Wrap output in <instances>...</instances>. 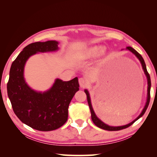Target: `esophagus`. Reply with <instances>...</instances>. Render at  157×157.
<instances>
[{
	"label": "esophagus",
	"instance_id": "34e87169",
	"mask_svg": "<svg viewBox=\"0 0 157 157\" xmlns=\"http://www.w3.org/2000/svg\"><path fill=\"white\" fill-rule=\"evenodd\" d=\"M78 82H79V85H80V86L81 87H85L87 86V81L86 80V79H84L83 78H80L78 79Z\"/></svg>",
	"mask_w": 157,
	"mask_h": 157
}]
</instances>
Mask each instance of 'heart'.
<instances>
[{"instance_id":"obj_1","label":"heart","mask_w":157,"mask_h":157,"mask_svg":"<svg viewBox=\"0 0 157 157\" xmlns=\"http://www.w3.org/2000/svg\"><path fill=\"white\" fill-rule=\"evenodd\" d=\"M101 48L99 46L91 47V48L86 49V50L83 52L82 55H83V56L85 58H91V57H94L95 56H97L100 52H101V54H102L105 53V50H104V49H102L101 51Z\"/></svg>"}]
</instances>
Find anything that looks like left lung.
<instances>
[{
  "label": "left lung",
  "instance_id": "obj_1",
  "mask_svg": "<svg viewBox=\"0 0 157 157\" xmlns=\"http://www.w3.org/2000/svg\"><path fill=\"white\" fill-rule=\"evenodd\" d=\"M127 49L128 50H130V52H132L133 54H134L136 55V56L139 59L140 62L141 63V65H142V67H143V70H144V72L145 74V75L147 76V84H148V87H147V102L146 104H145V106L144 109H143L142 112L141 113V114L139 115V116L136 118V119L133 121L132 122H131L130 123H129L128 125H123V126H119V127H112V126H109L108 125H106L103 122L101 121L100 119H98L97 117L96 116V114L94 113V110H93L92 109V104H91V101H90V94L86 90H85V92H86V94L87 95V103H88V105L90 107V112H91V117H92V120L93 123H94V124L97 126V127L100 128L101 129H103V130H108V131H118V130H123V129H125L128 127H130V125H132L133 124V123L136 121L138 120L139 118H141L143 115L144 114V113L146 111V109L147 108L148 105H149V103H150V87H151V81H150V74L149 73L147 72V69H146V66H145V63L144 59H143V57L141 56V55L139 53H138L135 49H133L132 48H131V47H127Z\"/></svg>",
  "mask_w": 157,
  "mask_h": 157
}]
</instances>
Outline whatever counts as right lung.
Here are the masks:
<instances>
[{"label": "right lung", "instance_id": "right-lung-1", "mask_svg": "<svg viewBox=\"0 0 157 157\" xmlns=\"http://www.w3.org/2000/svg\"><path fill=\"white\" fill-rule=\"evenodd\" d=\"M55 40L36 42L23 49L13 60L7 82V95L15 114L25 124L39 131H51L67 121L68 107L79 90L78 78L69 81L56 79L52 88L44 93L32 90L23 77L26 60L37 52L57 50Z\"/></svg>", "mask_w": 157, "mask_h": 157}]
</instances>
